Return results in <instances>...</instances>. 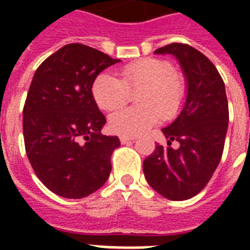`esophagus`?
<instances>
[{"label":"esophagus","instance_id":"obj_1","mask_svg":"<svg viewBox=\"0 0 250 250\" xmlns=\"http://www.w3.org/2000/svg\"><path fill=\"white\" fill-rule=\"evenodd\" d=\"M132 141H135V137L121 136V143H122V144H128V143H132Z\"/></svg>","mask_w":250,"mask_h":250}]
</instances>
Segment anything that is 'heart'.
<instances>
[{"label":"heart","mask_w":250,"mask_h":250,"mask_svg":"<svg viewBox=\"0 0 250 250\" xmlns=\"http://www.w3.org/2000/svg\"><path fill=\"white\" fill-rule=\"evenodd\" d=\"M136 94L139 107L119 110L110 117L109 125L122 136H139L164 119H172L180 111L186 98V85L164 60L139 61L122 70V80L102 72L92 85V94L98 107L114 111Z\"/></svg>","instance_id":"1"}]
</instances>
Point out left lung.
<instances>
[{"instance_id":"obj_1","label":"left lung","mask_w":250,"mask_h":250,"mask_svg":"<svg viewBox=\"0 0 250 250\" xmlns=\"http://www.w3.org/2000/svg\"><path fill=\"white\" fill-rule=\"evenodd\" d=\"M154 53L178 60L187 94L180 114L162 128L168 146L157 144L144 160L143 170L149 186L161 196L183 201L200 193L219 165L229 127V102L219 72L197 49L174 42ZM174 140L181 144L178 149L169 146Z\"/></svg>"}]
</instances>
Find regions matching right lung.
<instances>
[{
	"label": "right lung",
	"instance_id": "obj_1",
	"mask_svg": "<svg viewBox=\"0 0 250 250\" xmlns=\"http://www.w3.org/2000/svg\"><path fill=\"white\" fill-rule=\"evenodd\" d=\"M118 62L97 49L68 44L33 75L23 109L25 152L37 178L61 197H86L109 179L121 141L101 133L106 118L92 85Z\"/></svg>",
	"mask_w": 250,
	"mask_h": 250
}]
</instances>
